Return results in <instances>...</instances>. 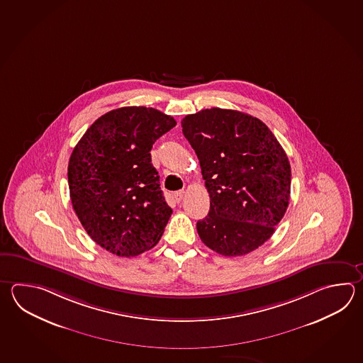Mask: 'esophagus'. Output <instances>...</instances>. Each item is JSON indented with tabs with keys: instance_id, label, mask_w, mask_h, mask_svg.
<instances>
[{
	"instance_id": "obj_1",
	"label": "esophagus",
	"mask_w": 363,
	"mask_h": 363,
	"mask_svg": "<svg viewBox=\"0 0 363 363\" xmlns=\"http://www.w3.org/2000/svg\"><path fill=\"white\" fill-rule=\"evenodd\" d=\"M184 196H185V191H184V190L177 191V193H174V195H173V198H174V200H176L177 203H179L181 200L184 199Z\"/></svg>"
}]
</instances>
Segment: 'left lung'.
Returning a JSON list of instances; mask_svg holds the SVG:
<instances>
[{"mask_svg":"<svg viewBox=\"0 0 363 363\" xmlns=\"http://www.w3.org/2000/svg\"><path fill=\"white\" fill-rule=\"evenodd\" d=\"M181 124L211 198L196 223L201 242L228 257L255 251L289 207L291 165L281 143L259 118L235 110H201Z\"/></svg>","mask_w":363,"mask_h":363,"instance_id":"8db88e82","label":"left lung"}]
</instances>
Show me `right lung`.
I'll return each instance as SVG.
<instances>
[{
  "label": "right lung",
  "mask_w": 363,
  "mask_h": 363,
  "mask_svg": "<svg viewBox=\"0 0 363 363\" xmlns=\"http://www.w3.org/2000/svg\"><path fill=\"white\" fill-rule=\"evenodd\" d=\"M176 120L147 107H121L96 118L68 163L69 196L96 245L121 257L155 247L172 208L160 190L151 148Z\"/></svg>",
  "instance_id": "add662e5"
}]
</instances>
